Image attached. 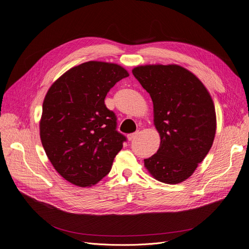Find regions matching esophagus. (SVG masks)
Returning a JSON list of instances; mask_svg holds the SVG:
<instances>
[{
  "label": "esophagus",
  "mask_w": 249,
  "mask_h": 249,
  "mask_svg": "<svg viewBox=\"0 0 249 249\" xmlns=\"http://www.w3.org/2000/svg\"><path fill=\"white\" fill-rule=\"evenodd\" d=\"M139 135H140V133H139V132H135V133H133V134L127 135V139H128V140H130V141L135 140V139H137V138L139 137Z\"/></svg>",
  "instance_id": "esophagus-1"
}]
</instances>
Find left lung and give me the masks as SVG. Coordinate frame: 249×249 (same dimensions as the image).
Instances as JSON below:
<instances>
[{
	"label": "left lung",
	"mask_w": 249,
	"mask_h": 249,
	"mask_svg": "<svg viewBox=\"0 0 249 249\" xmlns=\"http://www.w3.org/2000/svg\"><path fill=\"white\" fill-rule=\"evenodd\" d=\"M153 102L160 146L144 163L156 180L178 184L190 177L207 155L215 135V111L210 93L192 72L178 65L133 69Z\"/></svg>",
	"instance_id": "obj_1"
}]
</instances>
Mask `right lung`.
Returning a JSON list of instances; mask_svg holds the SVG:
<instances>
[{
	"label": "right lung",
	"mask_w": 249,
	"mask_h": 249,
	"mask_svg": "<svg viewBox=\"0 0 249 249\" xmlns=\"http://www.w3.org/2000/svg\"><path fill=\"white\" fill-rule=\"evenodd\" d=\"M127 76L117 64L89 61L69 69L49 89L39 135L49 160L66 181L88 187L110 172L126 138L116 130V115L104 100Z\"/></svg>",
	"instance_id": "obj_1"
}]
</instances>
